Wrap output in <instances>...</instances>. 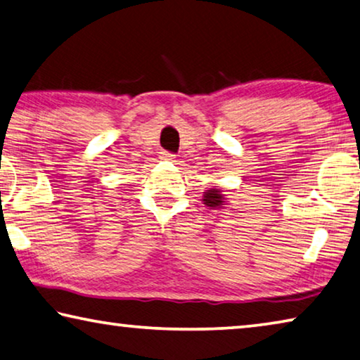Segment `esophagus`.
<instances>
[{
	"instance_id": "obj_1",
	"label": "esophagus",
	"mask_w": 360,
	"mask_h": 360,
	"mask_svg": "<svg viewBox=\"0 0 360 360\" xmlns=\"http://www.w3.org/2000/svg\"><path fill=\"white\" fill-rule=\"evenodd\" d=\"M174 157L176 155H173V153H169V152H162V158L163 160H174Z\"/></svg>"
}]
</instances>
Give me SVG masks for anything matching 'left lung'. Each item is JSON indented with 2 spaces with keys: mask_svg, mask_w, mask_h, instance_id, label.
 Returning <instances> with one entry per match:
<instances>
[{
  "mask_svg": "<svg viewBox=\"0 0 360 360\" xmlns=\"http://www.w3.org/2000/svg\"><path fill=\"white\" fill-rule=\"evenodd\" d=\"M226 198L222 195L221 189H210L203 193V203L211 208H219L224 205Z\"/></svg>",
  "mask_w": 360,
  "mask_h": 360,
  "instance_id": "1",
  "label": "left lung"
}]
</instances>
